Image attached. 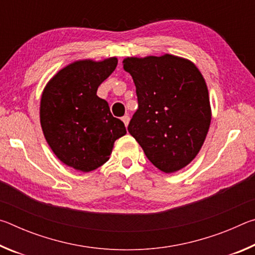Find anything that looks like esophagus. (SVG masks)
I'll use <instances>...</instances> for the list:
<instances>
[{
  "mask_svg": "<svg viewBox=\"0 0 255 255\" xmlns=\"http://www.w3.org/2000/svg\"><path fill=\"white\" fill-rule=\"evenodd\" d=\"M122 120L124 122V124H125V126H128V124H129V120H130V118H129V116L128 115H126V116H124V117L122 118Z\"/></svg>",
  "mask_w": 255,
  "mask_h": 255,
  "instance_id": "1",
  "label": "esophagus"
}]
</instances>
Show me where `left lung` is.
<instances>
[{
    "label": "left lung",
    "mask_w": 255,
    "mask_h": 255,
    "mask_svg": "<svg viewBox=\"0 0 255 255\" xmlns=\"http://www.w3.org/2000/svg\"><path fill=\"white\" fill-rule=\"evenodd\" d=\"M123 63L138 100L129 133L159 171L183 169L199 153L210 126L204 76L189 59L170 54L127 57Z\"/></svg>",
    "instance_id": "8db88e82"
}]
</instances>
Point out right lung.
<instances>
[{"label": "right lung", "instance_id": "add662e5", "mask_svg": "<svg viewBox=\"0 0 255 255\" xmlns=\"http://www.w3.org/2000/svg\"><path fill=\"white\" fill-rule=\"evenodd\" d=\"M117 64L116 57L76 60L62 68L42 92L40 125L47 143L60 161L77 171L103 165L115 141L127 132L108 102L97 96Z\"/></svg>", "mask_w": 255, "mask_h": 255}]
</instances>
